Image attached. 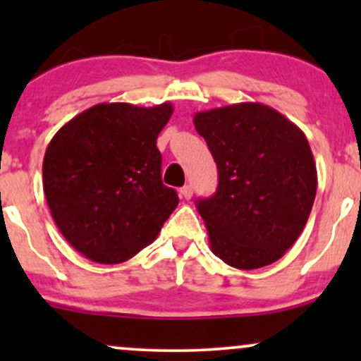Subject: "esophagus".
Instances as JSON below:
<instances>
[{
	"mask_svg": "<svg viewBox=\"0 0 361 361\" xmlns=\"http://www.w3.org/2000/svg\"><path fill=\"white\" fill-rule=\"evenodd\" d=\"M180 195L185 198V200H190V198L193 197V188H192V185H185L183 188L180 190Z\"/></svg>",
	"mask_w": 361,
	"mask_h": 361,
	"instance_id": "esophagus-1",
	"label": "esophagus"
}]
</instances>
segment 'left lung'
<instances>
[{"instance_id":"left-lung-1","label":"left lung","mask_w":361,"mask_h":361,"mask_svg":"<svg viewBox=\"0 0 361 361\" xmlns=\"http://www.w3.org/2000/svg\"><path fill=\"white\" fill-rule=\"evenodd\" d=\"M193 123L219 171L217 192L197 202L212 252L239 270L275 263L304 231L316 198L307 137L252 102L198 111Z\"/></svg>"}]
</instances>
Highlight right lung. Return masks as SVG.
Masks as SVG:
<instances>
[{"mask_svg": "<svg viewBox=\"0 0 361 361\" xmlns=\"http://www.w3.org/2000/svg\"><path fill=\"white\" fill-rule=\"evenodd\" d=\"M171 103H100L64 123L49 142L42 178L52 219L94 263L130 259L159 234L178 205L161 180L156 140Z\"/></svg>", "mask_w": 361, "mask_h": 361, "instance_id": "add662e5", "label": "right lung"}]
</instances>
